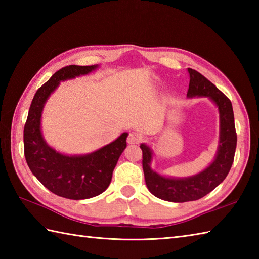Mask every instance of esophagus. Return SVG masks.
I'll return each instance as SVG.
<instances>
[{"label": "esophagus", "mask_w": 259, "mask_h": 259, "mask_svg": "<svg viewBox=\"0 0 259 259\" xmlns=\"http://www.w3.org/2000/svg\"><path fill=\"white\" fill-rule=\"evenodd\" d=\"M141 140H142L141 136L137 133H130L128 138H126L128 144H131V145H138V144H140Z\"/></svg>", "instance_id": "esophagus-1"}]
</instances>
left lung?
Returning a JSON list of instances; mask_svg holds the SVG:
<instances>
[{
    "mask_svg": "<svg viewBox=\"0 0 259 259\" xmlns=\"http://www.w3.org/2000/svg\"><path fill=\"white\" fill-rule=\"evenodd\" d=\"M190 76L187 97H207L214 102L221 117V135L216 158L196 176L183 179L167 178L150 168L152 152L150 148L142 144V168L148 189L153 196L162 200L186 202L198 200L212 191L227 177L234 162L237 135L235 129L233 106L229 99L217 89V87L198 71L188 68Z\"/></svg>",
    "mask_w": 259,
    "mask_h": 259,
    "instance_id": "obj_1",
    "label": "left lung"
}]
</instances>
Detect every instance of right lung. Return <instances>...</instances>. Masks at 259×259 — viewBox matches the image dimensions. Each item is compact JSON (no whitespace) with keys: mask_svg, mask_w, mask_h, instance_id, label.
<instances>
[{"mask_svg":"<svg viewBox=\"0 0 259 259\" xmlns=\"http://www.w3.org/2000/svg\"><path fill=\"white\" fill-rule=\"evenodd\" d=\"M98 65H68L38 88L24 125V156L32 174L53 194L80 200L102 194L111 183L118 159L126 147L128 134L100 149L83 156H65L47 145L41 134V114L49 96L60 81L84 75Z\"/></svg>","mask_w":259,"mask_h":259,"instance_id":"right-lung-1","label":"right lung"}]
</instances>
